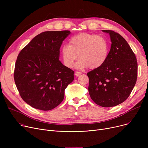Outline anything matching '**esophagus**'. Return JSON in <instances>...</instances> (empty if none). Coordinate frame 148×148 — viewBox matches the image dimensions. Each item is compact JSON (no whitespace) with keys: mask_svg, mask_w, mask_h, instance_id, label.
I'll return each mask as SVG.
<instances>
[{"mask_svg":"<svg viewBox=\"0 0 148 148\" xmlns=\"http://www.w3.org/2000/svg\"><path fill=\"white\" fill-rule=\"evenodd\" d=\"M80 74H81V73H80V72H79V71H76V72H75V75L76 77H78V76H79Z\"/></svg>","mask_w":148,"mask_h":148,"instance_id":"obj_1","label":"esophagus"}]
</instances>
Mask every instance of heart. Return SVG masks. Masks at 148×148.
I'll use <instances>...</instances> for the list:
<instances>
[{"mask_svg":"<svg viewBox=\"0 0 148 148\" xmlns=\"http://www.w3.org/2000/svg\"><path fill=\"white\" fill-rule=\"evenodd\" d=\"M108 52L109 44L104 37L84 32L73 36L69 45H64L60 50L64 64L68 68L73 66L79 55L75 65L78 69L99 68L105 63Z\"/></svg>","mask_w":148,"mask_h":148,"instance_id":"b5f03b06","label":"heart"}]
</instances>
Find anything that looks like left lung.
Wrapping results in <instances>:
<instances>
[{"label": "left lung", "instance_id": "obj_1", "mask_svg": "<svg viewBox=\"0 0 148 148\" xmlns=\"http://www.w3.org/2000/svg\"><path fill=\"white\" fill-rule=\"evenodd\" d=\"M108 34L112 42L105 63L88 73L89 93L97 104L103 107L119 105L128 98L137 77L136 57L121 35L113 30Z\"/></svg>", "mask_w": 148, "mask_h": 148}]
</instances>
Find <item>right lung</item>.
<instances>
[{
    "mask_svg": "<svg viewBox=\"0 0 148 148\" xmlns=\"http://www.w3.org/2000/svg\"><path fill=\"white\" fill-rule=\"evenodd\" d=\"M69 30L47 31L36 35L20 52L14 77L20 95L36 109L50 110L64 98L74 72L59 60L60 48Z\"/></svg>",
    "mask_w": 148,
    "mask_h": 148,
    "instance_id": "obj_1",
    "label": "right lung"
}]
</instances>
